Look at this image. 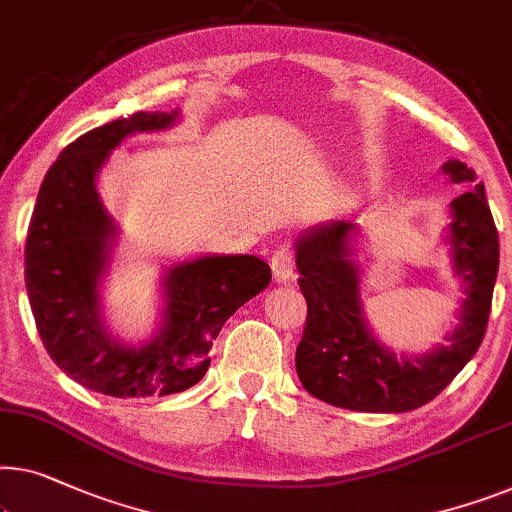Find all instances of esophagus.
<instances>
[{"label":"esophagus","instance_id":"esophagus-1","mask_svg":"<svg viewBox=\"0 0 512 512\" xmlns=\"http://www.w3.org/2000/svg\"><path fill=\"white\" fill-rule=\"evenodd\" d=\"M270 268H272V277H274V281H277V284H286V281H291L293 270H295L293 251L286 249V247L274 251Z\"/></svg>","mask_w":512,"mask_h":512}]
</instances>
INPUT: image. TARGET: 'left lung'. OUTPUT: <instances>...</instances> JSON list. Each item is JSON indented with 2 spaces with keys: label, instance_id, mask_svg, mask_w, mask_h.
I'll return each instance as SVG.
<instances>
[{
  "label": "left lung",
  "instance_id": "1",
  "mask_svg": "<svg viewBox=\"0 0 512 512\" xmlns=\"http://www.w3.org/2000/svg\"><path fill=\"white\" fill-rule=\"evenodd\" d=\"M450 182H476L462 161L443 164ZM453 272L462 281V305L446 344L427 353L395 355L369 328L360 298L362 268L355 263L358 226L325 221L295 240V265L307 300V325L295 351V369L309 395L348 411L406 413L432 402L476 355L487 330L499 272V235L485 187L450 203Z\"/></svg>",
  "mask_w": 512,
  "mask_h": 512
}]
</instances>
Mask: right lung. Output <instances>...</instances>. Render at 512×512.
Listing matches in <instances>:
<instances>
[{"instance_id":"add662e5","label":"right lung","mask_w":512,"mask_h":512,"mask_svg":"<svg viewBox=\"0 0 512 512\" xmlns=\"http://www.w3.org/2000/svg\"><path fill=\"white\" fill-rule=\"evenodd\" d=\"M180 110L133 113L66 145L43 177L25 244V284L41 342L66 376L110 397L173 395L196 385L224 323L270 284L258 256L210 254L164 268L161 323L127 344L108 330L101 286L120 228L96 177L133 133L166 131Z\"/></svg>"}]
</instances>
